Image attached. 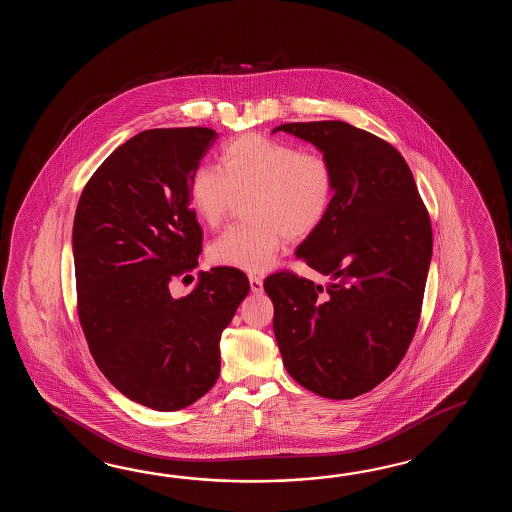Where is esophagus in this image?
Segmentation results:
<instances>
[{"mask_svg": "<svg viewBox=\"0 0 512 512\" xmlns=\"http://www.w3.org/2000/svg\"><path fill=\"white\" fill-rule=\"evenodd\" d=\"M249 282H251L252 293L258 294L263 291V280H261V276L251 274V276H249Z\"/></svg>", "mask_w": 512, "mask_h": 512, "instance_id": "esophagus-1", "label": "esophagus"}]
</instances>
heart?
Returning a JSON list of instances; mask_svg holds the SVG:
<instances>
[{"label":"heart","mask_w":512,"mask_h":512,"mask_svg":"<svg viewBox=\"0 0 512 512\" xmlns=\"http://www.w3.org/2000/svg\"><path fill=\"white\" fill-rule=\"evenodd\" d=\"M335 194L337 172L326 153L260 133L225 142L218 168L201 166L190 181L192 207L210 229L221 227L245 199L251 223L221 234L208 256L247 272L265 271L285 238L311 236L326 221Z\"/></svg>","instance_id":"b5f03b06"}]
</instances>
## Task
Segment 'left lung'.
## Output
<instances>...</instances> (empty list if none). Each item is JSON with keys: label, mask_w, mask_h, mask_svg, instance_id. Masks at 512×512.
Wrapping results in <instances>:
<instances>
[{"label": "left lung", "mask_w": 512, "mask_h": 512, "mask_svg": "<svg viewBox=\"0 0 512 512\" xmlns=\"http://www.w3.org/2000/svg\"><path fill=\"white\" fill-rule=\"evenodd\" d=\"M274 131L313 142L337 172L326 221L296 251L331 282L267 276L274 335L294 381L353 399L388 379L412 344L432 258L430 216L403 155L370 131L342 120Z\"/></svg>", "instance_id": "8db88e82"}]
</instances>
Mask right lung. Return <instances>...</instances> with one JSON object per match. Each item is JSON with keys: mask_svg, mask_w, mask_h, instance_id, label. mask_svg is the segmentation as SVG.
Returning <instances> with one entry per match:
<instances>
[{"mask_svg": "<svg viewBox=\"0 0 512 512\" xmlns=\"http://www.w3.org/2000/svg\"><path fill=\"white\" fill-rule=\"evenodd\" d=\"M218 139L210 128L137 133L100 164L73 223L77 311L89 351L122 395L159 412L196 403L219 377V338L249 294L245 272L197 267L203 230L190 181Z\"/></svg>", "mask_w": 512, "mask_h": 512, "instance_id": "add662e5", "label": "right lung"}]
</instances>
